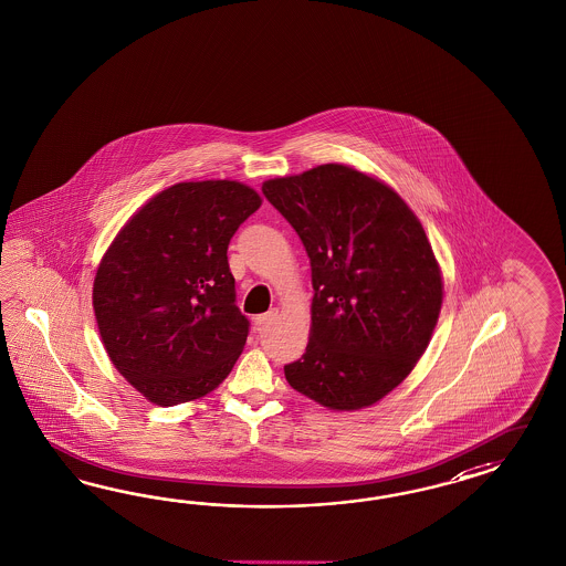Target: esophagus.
I'll return each mask as SVG.
<instances>
[{
	"label": "esophagus",
	"instance_id": "34e87169",
	"mask_svg": "<svg viewBox=\"0 0 566 566\" xmlns=\"http://www.w3.org/2000/svg\"><path fill=\"white\" fill-rule=\"evenodd\" d=\"M276 314H279L276 310H271V312H266V314H259V316H254V324L260 328V326H264V324L275 321Z\"/></svg>",
	"mask_w": 566,
	"mask_h": 566
}]
</instances>
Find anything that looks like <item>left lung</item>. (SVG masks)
<instances>
[{
    "instance_id": "left-lung-1",
    "label": "left lung",
    "mask_w": 566,
    "mask_h": 566,
    "mask_svg": "<svg viewBox=\"0 0 566 566\" xmlns=\"http://www.w3.org/2000/svg\"><path fill=\"white\" fill-rule=\"evenodd\" d=\"M262 195L295 229L312 266L306 354L285 366L297 392L352 411L399 387L426 352L442 276L418 217L382 181L328 163L269 179Z\"/></svg>"
}]
</instances>
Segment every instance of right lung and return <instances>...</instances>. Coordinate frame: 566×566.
<instances>
[{"label": "right lung", "mask_w": 566, "mask_h": 566, "mask_svg": "<svg viewBox=\"0 0 566 566\" xmlns=\"http://www.w3.org/2000/svg\"><path fill=\"white\" fill-rule=\"evenodd\" d=\"M260 202L240 181H181L150 198L101 260V339L148 401L205 397L242 354L250 321L235 306L227 245Z\"/></svg>", "instance_id": "obj_1"}]
</instances>
